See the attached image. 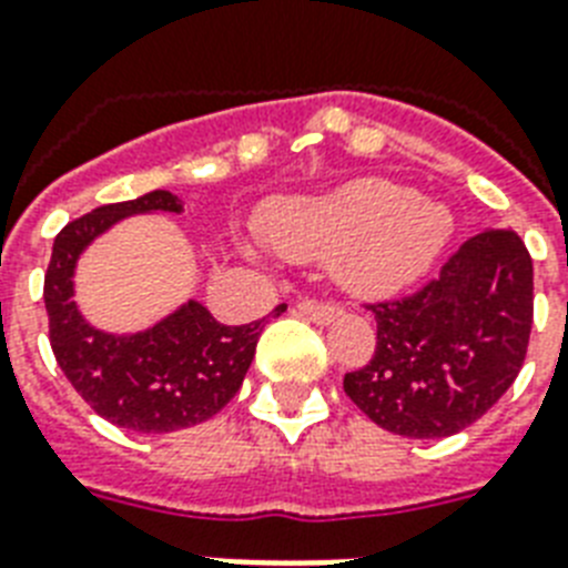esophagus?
<instances>
[{"label": "esophagus", "mask_w": 568, "mask_h": 568, "mask_svg": "<svg viewBox=\"0 0 568 568\" xmlns=\"http://www.w3.org/2000/svg\"><path fill=\"white\" fill-rule=\"evenodd\" d=\"M302 316H307L316 325H327V322H334L339 316V307L334 302H322V298H302V302L295 304Z\"/></svg>", "instance_id": "obj_1"}]
</instances>
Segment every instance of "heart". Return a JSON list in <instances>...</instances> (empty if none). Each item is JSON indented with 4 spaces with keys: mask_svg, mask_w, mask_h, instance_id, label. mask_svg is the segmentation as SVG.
Instances as JSON below:
<instances>
[{
    "mask_svg": "<svg viewBox=\"0 0 568 568\" xmlns=\"http://www.w3.org/2000/svg\"><path fill=\"white\" fill-rule=\"evenodd\" d=\"M453 220L406 185L365 180L334 194L290 203L270 220V237L295 261L334 257L357 293H386L418 278L447 243Z\"/></svg>",
    "mask_w": 568,
    "mask_h": 568,
    "instance_id": "obj_1",
    "label": "heart"
}]
</instances>
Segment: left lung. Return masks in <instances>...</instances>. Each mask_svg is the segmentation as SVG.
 I'll list each match as a JSON object with an SVG mask.
<instances>
[{
	"label": "left lung",
	"mask_w": 568,
	"mask_h": 568,
	"mask_svg": "<svg viewBox=\"0 0 568 568\" xmlns=\"http://www.w3.org/2000/svg\"><path fill=\"white\" fill-rule=\"evenodd\" d=\"M365 307L377 318V345L345 374V395L388 433L447 438L476 424L526 363L531 255L514 229H487L418 290Z\"/></svg>",
	"instance_id": "left-lung-1"
}]
</instances>
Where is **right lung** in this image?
<instances>
[{
  "label": "right lung",
  "instance_id": "obj_1",
  "mask_svg": "<svg viewBox=\"0 0 568 568\" xmlns=\"http://www.w3.org/2000/svg\"><path fill=\"white\" fill-rule=\"evenodd\" d=\"M142 211H182V200L150 191L65 223L54 237L42 298L51 351L74 392L121 429L162 435L203 424L237 395L266 318L229 327L203 304L189 302L144 334L112 336L89 327L72 302L78 255L115 220ZM284 311V304L275 307Z\"/></svg>",
  "mask_w": 568,
  "mask_h": 568
}]
</instances>
